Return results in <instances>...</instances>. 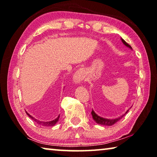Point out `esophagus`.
<instances>
[{
    "label": "esophagus",
    "instance_id": "esophagus-1",
    "mask_svg": "<svg viewBox=\"0 0 157 157\" xmlns=\"http://www.w3.org/2000/svg\"><path fill=\"white\" fill-rule=\"evenodd\" d=\"M85 78V74L83 70H78L76 71L75 74H74L73 80L76 83H80L81 81H83Z\"/></svg>",
    "mask_w": 157,
    "mask_h": 157
}]
</instances>
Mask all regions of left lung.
<instances>
[{
    "label": "left lung",
    "mask_w": 157,
    "mask_h": 157,
    "mask_svg": "<svg viewBox=\"0 0 157 157\" xmlns=\"http://www.w3.org/2000/svg\"><path fill=\"white\" fill-rule=\"evenodd\" d=\"M121 40L122 43H124V45H125V46H126L127 48H130L131 50H132L131 45L128 44V43L126 41H125V40L123 39L122 38H121ZM130 109H131V108H130ZM128 110H127L126 112L124 114H123L122 116H121V117H118V118H116V119H106V118H103L102 117H100V116L98 115L95 112H94L93 109L92 110V112H91V114H92L93 120L95 121L97 123V124L102 125V126H112V125H114V124H116V123H117V121H119L121 119H122V118L124 117V116H125V115H126V114H127V112H128Z\"/></svg>",
    "instance_id": "obj_1"
}]
</instances>
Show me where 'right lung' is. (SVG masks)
Masks as SVG:
<instances>
[{
    "label": "right lung",
    "instance_id": "add662e5",
    "mask_svg": "<svg viewBox=\"0 0 157 157\" xmlns=\"http://www.w3.org/2000/svg\"><path fill=\"white\" fill-rule=\"evenodd\" d=\"M26 114H27L29 117L31 119L34 121L35 122H36L39 125H41V126H48V127H50V126H54L55 124H57V121H59V115L58 116V117L56 118L55 120H52V121H40L39 120H37L34 117H33L32 116H31L29 113H27V112H26Z\"/></svg>",
    "mask_w": 157,
    "mask_h": 157
}]
</instances>
